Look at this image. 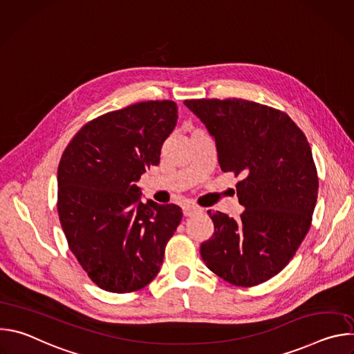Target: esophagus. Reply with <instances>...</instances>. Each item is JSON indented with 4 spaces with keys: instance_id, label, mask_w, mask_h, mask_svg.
Listing matches in <instances>:
<instances>
[{
    "instance_id": "esophagus-1",
    "label": "esophagus",
    "mask_w": 354,
    "mask_h": 354,
    "mask_svg": "<svg viewBox=\"0 0 354 354\" xmlns=\"http://www.w3.org/2000/svg\"><path fill=\"white\" fill-rule=\"evenodd\" d=\"M200 212H201V209L197 207V206H194V205H185V206H183V216H185V217H190V216L197 214V213H200Z\"/></svg>"
}]
</instances>
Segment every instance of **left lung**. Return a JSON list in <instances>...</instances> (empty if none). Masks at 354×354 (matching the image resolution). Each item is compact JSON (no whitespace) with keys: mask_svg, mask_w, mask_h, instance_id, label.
Here are the masks:
<instances>
[{"mask_svg":"<svg viewBox=\"0 0 354 354\" xmlns=\"http://www.w3.org/2000/svg\"><path fill=\"white\" fill-rule=\"evenodd\" d=\"M183 104L214 137L221 171L243 178L239 218L207 212L214 234L201 243V259L230 284L265 283L287 266L311 227L318 175L307 137L287 113L252 100Z\"/></svg>","mask_w":354,"mask_h":354,"instance_id":"left-lung-1","label":"left lung"}]
</instances>
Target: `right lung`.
Returning <instances> with one entry per match:
<instances>
[{"instance_id": "right-lung-1", "label": "right lung", "mask_w": 354, "mask_h": 354, "mask_svg": "<svg viewBox=\"0 0 354 354\" xmlns=\"http://www.w3.org/2000/svg\"><path fill=\"white\" fill-rule=\"evenodd\" d=\"M176 122L174 100L138 102L84 124L62 156L59 218L70 250L102 290H141L162 266L182 209L142 203L136 182L160 164Z\"/></svg>"}]
</instances>
